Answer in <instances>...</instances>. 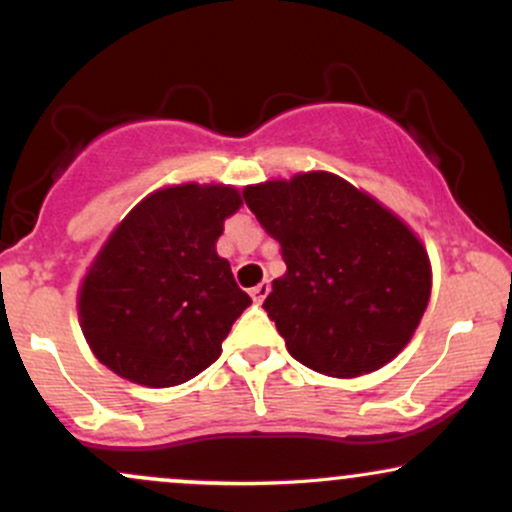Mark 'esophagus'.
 <instances>
[{"label": "esophagus", "mask_w": 512, "mask_h": 512, "mask_svg": "<svg viewBox=\"0 0 512 512\" xmlns=\"http://www.w3.org/2000/svg\"><path fill=\"white\" fill-rule=\"evenodd\" d=\"M269 289H272V286H269V281H260V284L255 286V289L250 291V296H252V301L255 303H262L264 298H267V293H269Z\"/></svg>", "instance_id": "1"}]
</instances>
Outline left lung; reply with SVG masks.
Masks as SVG:
<instances>
[{"label":"left lung","mask_w":512,"mask_h":512,"mask_svg":"<svg viewBox=\"0 0 512 512\" xmlns=\"http://www.w3.org/2000/svg\"><path fill=\"white\" fill-rule=\"evenodd\" d=\"M243 197L286 262L262 308L289 354L332 378L390 363L431 298V260L416 233L325 170L248 185Z\"/></svg>","instance_id":"1"}]
</instances>
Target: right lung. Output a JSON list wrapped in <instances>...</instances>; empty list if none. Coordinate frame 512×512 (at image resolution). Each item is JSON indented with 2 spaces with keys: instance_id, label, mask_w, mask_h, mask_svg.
<instances>
[{
  "instance_id": "obj_1",
  "label": "right lung",
  "mask_w": 512,
  "mask_h": 512,
  "mask_svg": "<svg viewBox=\"0 0 512 512\" xmlns=\"http://www.w3.org/2000/svg\"><path fill=\"white\" fill-rule=\"evenodd\" d=\"M243 197L231 185L161 187L117 223L79 289L93 356L144 387L187 383L221 356L252 303L219 257L223 221Z\"/></svg>"
}]
</instances>
